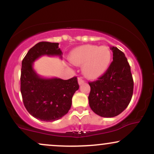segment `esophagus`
<instances>
[{
  "label": "esophagus",
  "instance_id": "34e87169",
  "mask_svg": "<svg viewBox=\"0 0 154 154\" xmlns=\"http://www.w3.org/2000/svg\"><path fill=\"white\" fill-rule=\"evenodd\" d=\"M84 82H85V81L83 80V79L81 78V77H79V78H78V84L79 85H81L83 84Z\"/></svg>",
  "mask_w": 154,
  "mask_h": 154
}]
</instances>
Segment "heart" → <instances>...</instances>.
I'll return each mask as SVG.
<instances>
[{
    "label": "heart",
    "instance_id": "obj_1",
    "mask_svg": "<svg viewBox=\"0 0 154 154\" xmlns=\"http://www.w3.org/2000/svg\"><path fill=\"white\" fill-rule=\"evenodd\" d=\"M111 54L105 45H84L76 48L69 55V61L76 66H82L83 75L95 79L107 70L111 63Z\"/></svg>",
    "mask_w": 154,
    "mask_h": 154
}]
</instances>
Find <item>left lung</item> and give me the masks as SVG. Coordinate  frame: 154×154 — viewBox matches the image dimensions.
I'll return each mask as SVG.
<instances>
[{"mask_svg": "<svg viewBox=\"0 0 154 154\" xmlns=\"http://www.w3.org/2000/svg\"><path fill=\"white\" fill-rule=\"evenodd\" d=\"M113 61L98 80L89 82L91 109L102 117H114L128 107L133 93V79L128 59L116 47H111Z\"/></svg>", "mask_w": 154, "mask_h": 154, "instance_id": "obj_1", "label": "left lung"}]
</instances>
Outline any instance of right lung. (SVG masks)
Segmentation results:
<instances>
[{
    "label": "right lung",
    "mask_w": 154,
    "mask_h": 154,
    "mask_svg": "<svg viewBox=\"0 0 154 154\" xmlns=\"http://www.w3.org/2000/svg\"><path fill=\"white\" fill-rule=\"evenodd\" d=\"M43 56L61 59L59 43L40 42L29 49L22 63L21 93L24 106L32 116L41 121L54 122L68 113L79 85L76 77L63 80L39 75L33 63Z\"/></svg>",
    "instance_id": "right-lung-1"
}]
</instances>
